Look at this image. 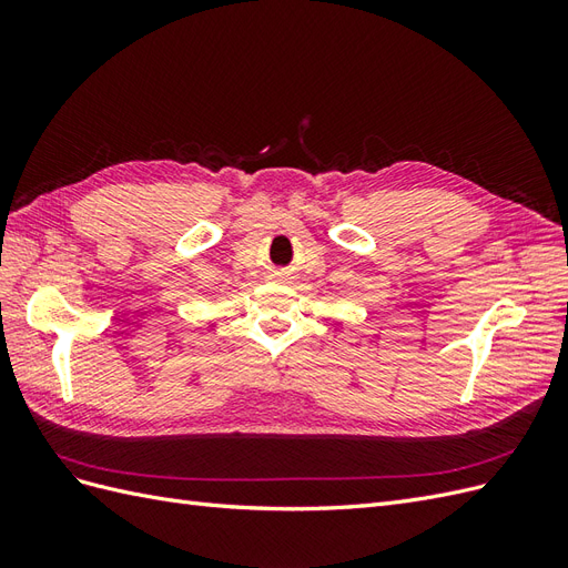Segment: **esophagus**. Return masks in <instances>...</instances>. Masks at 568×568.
<instances>
[{"instance_id": "34e87169", "label": "esophagus", "mask_w": 568, "mask_h": 568, "mask_svg": "<svg viewBox=\"0 0 568 568\" xmlns=\"http://www.w3.org/2000/svg\"><path fill=\"white\" fill-rule=\"evenodd\" d=\"M277 274H280V277H284V274H282V272H277Z\"/></svg>"}]
</instances>
